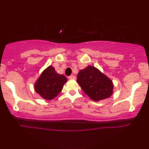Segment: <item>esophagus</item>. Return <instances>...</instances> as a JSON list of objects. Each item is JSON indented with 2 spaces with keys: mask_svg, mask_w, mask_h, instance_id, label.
Here are the masks:
<instances>
[{
  "mask_svg": "<svg viewBox=\"0 0 149 149\" xmlns=\"http://www.w3.org/2000/svg\"><path fill=\"white\" fill-rule=\"evenodd\" d=\"M69 78L71 80H75L76 79V76H75L74 75H71V76H69Z\"/></svg>",
  "mask_w": 149,
  "mask_h": 149,
  "instance_id": "obj_1",
  "label": "esophagus"
}]
</instances>
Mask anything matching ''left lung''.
<instances>
[{
  "label": "left lung",
  "instance_id": "1",
  "mask_svg": "<svg viewBox=\"0 0 149 149\" xmlns=\"http://www.w3.org/2000/svg\"><path fill=\"white\" fill-rule=\"evenodd\" d=\"M77 83L92 100L99 102L110 97L113 93V83L109 77L92 66L78 72Z\"/></svg>",
  "mask_w": 149,
  "mask_h": 149
}]
</instances>
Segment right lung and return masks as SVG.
<instances>
[{
    "instance_id": "1",
    "label": "right lung",
    "mask_w": 149,
    "mask_h": 149,
    "mask_svg": "<svg viewBox=\"0 0 149 149\" xmlns=\"http://www.w3.org/2000/svg\"><path fill=\"white\" fill-rule=\"evenodd\" d=\"M66 82L64 75L57 73L52 66H49L36 81L34 89L42 98L51 100L59 95Z\"/></svg>"
}]
</instances>
